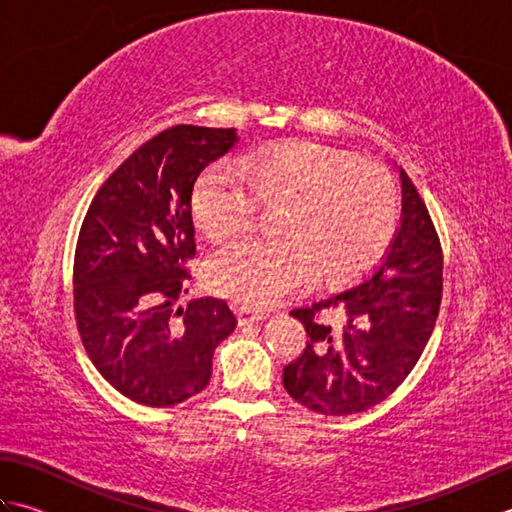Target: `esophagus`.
<instances>
[{
    "label": "esophagus",
    "instance_id": "1",
    "mask_svg": "<svg viewBox=\"0 0 512 512\" xmlns=\"http://www.w3.org/2000/svg\"><path fill=\"white\" fill-rule=\"evenodd\" d=\"M237 319H239V325H250V323L264 321L266 314L253 308H237Z\"/></svg>",
    "mask_w": 512,
    "mask_h": 512
}]
</instances>
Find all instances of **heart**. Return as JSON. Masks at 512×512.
<instances>
[{"label":"heart","mask_w":512,"mask_h":512,"mask_svg":"<svg viewBox=\"0 0 512 512\" xmlns=\"http://www.w3.org/2000/svg\"><path fill=\"white\" fill-rule=\"evenodd\" d=\"M257 200L284 204L273 220L279 237L233 239L206 262L209 288L244 306H275L314 273L323 284L363 275L396 233L398 195L387 173L317 143L270 147L244 167L215 162L193 184L191 213L222 239L250 226Z\"/></svg>","instance_id":"b5f03b06"}]
</instances>
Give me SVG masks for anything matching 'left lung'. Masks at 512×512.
I'll use <instances>...</instances> for the list:
<instances>
[{
  "mask_svg": "<svg viewBox=\"0 0 512 512\" xmlns=\"http://www.w3.org/2000/svg\"><path fill=\"white\" fill-rule=\"evenodd\" d=\"M398 169V167H396ZM400 226L380 264L334 295L290 314L306 325V350L284 369V387L323 416H350L383 402L427 345L442 299V250L427 206L407 173ZM339 309L341 331L314 311Z\"/></svg>",
  "mask_w": 512,
  "mask_h": 512,
  "instance_id": "8db88e82",
  "label": "left lung"
}]
</instances>
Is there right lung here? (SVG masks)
<instances>
[{
    "instance_id": "1",
    "label": "right lung",
    "mask_w": 512,
    "mask_h": 512,
    "mask_svg": "<svg viewBox=\"0 0 512 512\" xmlns=\"http://www.w3.org/2000/svg\"><path fill=\"white\" fill-rule=\"evenodd\" d=\"M235 129L176 125L138 147L96 193L74 257V312L85 350L114 389L171 407L211 380L215 347L235 330L226 301L178 306L195 255L191 191L237 143Z\"/></svg>"
}]
</instances>
